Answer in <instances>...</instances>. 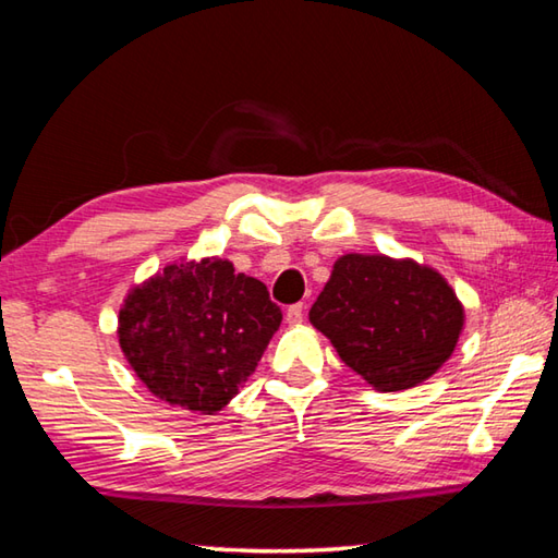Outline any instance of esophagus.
I'll list each match as a JSON object with an SVG mask.
<instances>
[{"label": "esophagus", "mask_w": 558, "mask_h": 558, "mask_svg": "<svg viewBox=\"0 0 558 558\" xmlns=\"http://www.w3.org/2000/svg\"><path fill=\"white\" fill-rule=\"evenodd\" d=\"M286 319H288V324H300L302 319H305V305H302V302H298V305H290L286 312Z\"/></svg>", "instance_id": "esophagus-1"}]
</instances>
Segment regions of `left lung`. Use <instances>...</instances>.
Here are the masks:
<instances>
[{
    "label": "left lung",
    "instance_id": "1",
    "mask_svg": "<svg viewBox=\"0 0 558 558\" xmlns=\"http://www.w3.org/2000/svg\"><path fill=\"white\" fill-rule=\"evenodd\" d=\"M310 322L351 371L395 392L427 380L451 356L463 307L432 268L349 253L333 266Z\"/></svg>",
    "mask_w": 558,
    "mask_h": 558
}]
</instances>
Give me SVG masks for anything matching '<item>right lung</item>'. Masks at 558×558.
Segmentation results:
<instances>
[{
  "instance_id": "right-lung-1",
  "label": "right lung",
  "mask_w": 558,
  "mask_h": 558,
  "mask_svg": "<svg viewBox=\"0 0 558 558\" xmlns=\"http://www.w3.org/2000/svg\"><path fill=\"white\" fill-rule=\"evenodd\" d=\"M280 322L260 280L221 258L190 260L131 290L119 347L160 400L215 414L244 388Z\"/></svg>"
}]
</instances>
